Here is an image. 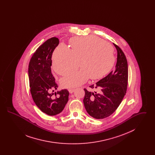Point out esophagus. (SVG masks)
<instances>
[{
    "instance_id": "1",
    "label": "esophagus",
    "mask_w": 155,
    "mask_h": 155,
    "mask_svg": "<svg viewBox=\"0 0 155 155\" xmlns=\"http://www.w3.org/2000/svg\"><path fill=\"white\" fill-rule=\"evenodd\" d=\"M75 91V89H68V92L70 93V94H73Z\"/></svg>"
}]
</instances>
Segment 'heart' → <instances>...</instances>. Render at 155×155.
Segmentation results:
<instances>
[{
    "instance_id": "obj_1",
    "label": "heart",
    "mask_w": 155,
    "mask_h": 155,
    "mask_svg": "<svg viewBox=\"0 0 155 155\" xmlns=\"http://www.w3.org/2000/svg\"><path fill=\"white\" fill-rule=\"evenodd\" d=\"M71 49L60 44L54 49L52 64L54 71L64 75L73 71L80 61L81 70L63 77L61 86L71 88L80 86L91 77L102 78L111 70L115 63L114 50L111 45L96 36L75 37L71 41Z\"/></svg>"
}]
</instances>
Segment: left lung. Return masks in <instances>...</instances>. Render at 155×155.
<instances>
[{
  "instance_id": "left-lung-1",
  "label": "left lung",
  "mask_w": 155,
  "mask_h": 155,
  "mask_svg": "<svg viewBox=\"0 0 155 155\" xmlns=\"http://www.w3.org/2000/svg\"><path fill=\"white\" fill-rule=\"evenodd\" d=\"M113 45L117 51L115 70L96 84L89 86V90L84 89L85 108L91 117L96 119L106 118L112 114L118 108L127 92V60L121 48L114 43Z\"/></svg>"
}]
</instances>
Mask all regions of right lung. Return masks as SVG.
Here are the masks:
<instances>
[{
  "instance_id": "obj_1",
  "label": "right lung",
  "mask_w": 155,
  "mask_h": 155,
  "mask_svg": "<svg viewBox=\"0 0 155 155\" xmlns=\"http://www.w3.org/2000/svg\"><path fill=\"white\" fill-rule=\"evenodd\" d=\"M59 44L58 38L48 39L33 54L28 66L32 97L38 107L49 116L56 115L63 111L69 95L67 89L53 92L58 86L51 72V59Z\"/></svg>"
}]
</instances>
